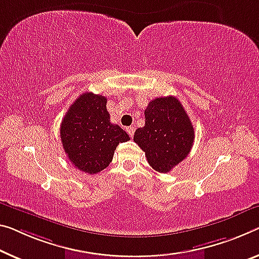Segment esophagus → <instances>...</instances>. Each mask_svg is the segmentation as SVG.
<instances>
[{
    "instance_id": "obj_1",
    "label": "esophagus",
    "mask_w": 259,
    "mask_h": 259,
    "mask_svg": "<svg viewBox=\"0 0 259 259\" xmlns=\"http://www.w3.org/2000/svg\"><path fill=\"white\" fill-rule=\"evenodd\" d=\"M126 131H127V133H128V135L131 138H133L134 137V132H135V128L133 126H130V127H126Z\"/></svg>"
}]
</instances>
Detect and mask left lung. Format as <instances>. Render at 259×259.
Wrapping results in <instances>:
<instances>
[{
	"label": "left lung",
	"instance_id": "1",
	"mask_svg": "<svg viewBox=\"0 0 259 259\" xmlns=\"http://www.w3.org/2000/svg\"><path fill=\"white\" fill-rule=\"evenodd\" d=\"M145 126L134 133V142L145 152L150 166L166 174L188 156L194 130L188 113L176 97H160L145 110Z\"/></svg>",
	"mask_w": 259,
	"mask_h": 259
}]
</instances>
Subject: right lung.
I'll return each instance as SVG.
<instances>
[{"instance_id": "right-lung-1", "label": "right lung", "mask_w": 259, "mask_h": 259, "mask_svg": "<svg viewBox=\"0 0 259 259\" xmlns=\"http://www.w3.org/2000/svg\"><path fill=\"white\" fill-rule=\"evenodd\" d=\"M106 102L101 95L82 94L70 105L60 126L68 160L75 168L90 175L105 169L119 143L130 140L120 126L110 121Z\"/></svg>"}]
</instances>
